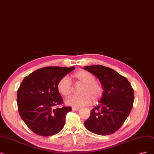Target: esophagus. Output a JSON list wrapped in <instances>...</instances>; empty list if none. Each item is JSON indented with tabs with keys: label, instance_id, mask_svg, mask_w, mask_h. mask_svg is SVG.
<instances>
[{
	"label": "esophagus",
	"instance_id": "1",
	"mask_svg": "<svg viewBox=\"0 0 154 154\" xmlns=\"http://www.w3.org/2000/svg\"><path fill=\"white\" fill-rule=\"evenodd\" d=\"M80 109H81V108H72V110L73 111H79Z\"/></svg>",
	"mask_w": 154,
	"mask_h": 154
}]
</instances>
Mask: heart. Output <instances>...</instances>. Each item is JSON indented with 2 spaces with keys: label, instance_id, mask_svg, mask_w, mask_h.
Here are the masks:
<instances>
[{
  "label": "heart",
  "instance_id": "1",
  "mask_svg": "<svg viewBox=\"0 0 154 154\" xmlns=\"http://www.w3.org/2000/svg\"><path fill=\"white\" fill-rule=\"evenodd\" d=\"M72 77L76 84H82L79 92L81 94L74 96L66 100V104L79 108L91 103H97L103 96L104 89L102 84L96 81L92 74L85 70H80L73 73ZM59 92L65 97H68L72 92V86L68 77H63L59 80L57 84Z\"/></svg>",
  "mask_w": 154,
  "mask_h": 154
}]
</instances>
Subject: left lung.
<instances>
[{
    "mask_svg": "<svg viewBox=\"0 0 154 154\" xmlns=\"http://www.w3.org/2000/svg\"><path fill=\"white\" fill-rule=\"evenodd\" d=\"M84 69L98 78L104 93L99 104L84 122L85 128L100 135H108L118 130L128 116L134 101L132 87L127 79L103 65L85 66Z\"/></svg>",
    "mask_w": 154,
    "mask_h": 154,
    "instance_id": "left-lung-1",
    "label": "left lung"
}]
</instances>
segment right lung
I'll list each match as a JSON object with an SVG mask.
<instances>
[{"label":"right lung","instance_id":"add662e5","mask_svg":"<svg viewBox=\"0 0 154 154\" xmlns=\"http://www.w3.org/2000/svg\"><path fill=\"white\" fill-rule=\"evenodd\" d=\"M75 69L46 66L24 77L17 92L20 116L28 128L38 135L48 137L60 131L71 107H53L63 104L57 89L59 80Z\"/></svg>","mask_w":154,"mask_h":154}]
</instances>
